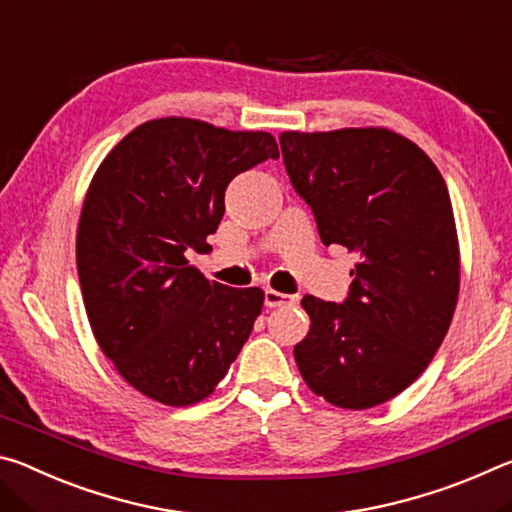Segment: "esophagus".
I'll return each instance as SVG.
<instances>
[{
	"instance_id": "esophagus-1",
	"label": "esophagus",
	"mask_w": 512,
	"mask_h": 512,
	"mask_svg": "<svg viewBox=\"0 0 512 512\" xmlns=\"http://www.w3.org/2000/svg\"><path fill=\"white\" fill-rule=\"evenodd\" d=\"M264 302L266 307H287V305H296V296H289V293H280L275 289H266L264 293Z\"/></svg>"
}]
</instances>
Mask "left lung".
Segmentation results:
<instances>
[{
    "mask_svg": "<svg viewBox=\"0 0 512 512\" xmlns=\"http://www.w3.org/2000/svg\"><path fill=\"white\" fill-rule=\"evenodd\" d=\"M280 146L323 244L359 257L343 305L302 298L311 327L293 348L300 375L339 409L384 404L427 370L456 309L461 253L445 180L388 128L287 131Z\"/></svg>",
    "mask_w": 512,
    "mask_h": 512,
    "instance_id": "obj_1",
    "label": "left lung"
}]
</instances>
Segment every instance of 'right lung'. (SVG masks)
I'll use <instances>...</instances> for the list:
<instances>
[{"label":"right lung","mask_w":512,"mask_h":512,"mask_svg":"<svg viewBox=\"0 0 512 512\" xmlns=\"http://www.w3.org/2000/svg\"><path fill=\"white\" fill-rule=\"evenodd\" d=\"M268 158H280L271 133L162 117L94 173L76 232L83 305L101 352L155 402L212 395L262 314V289L210 282L185 253L210 248L225 187Z\"/></svg>","instance_id":"1"}]
</instances>
